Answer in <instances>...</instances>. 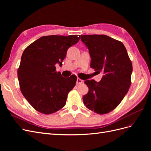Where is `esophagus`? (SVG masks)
Instances as JSON below:
<instances>
[{
  "label": "esophagus",
  "instance_id": "obj_1",
  "mask_svg": "<svg viewBox=\"0 0 151 151\" xmlns=\"http://www.w3.org/2000/svg\"><path fill=\"white\" fill-rule=\"evenodd\" d=\"M84 83V81L83 80H81L79 78H77V81H76V84L77 85H79V84H81Z\"/></svg>",
  "mask_w": 151,
  "mask_h": 151
}]
</instances>
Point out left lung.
<instances>
[{"instance_id":"left-lung-1","label":"left lung","mask_w":151,"mask_h":151,"mask_svg":"<svg viewBox=\"0 0 151 151\" xmlns=\"http://www.w3.org/2000/svg\"><path fill=\"white\" fill-rule=\"evenodd\" d=\"M88 48L91 67L103 73L101 80H87L88 93L83 99L86 108L98 114L116 108L129 91L132 64L122 42L104 35H81Z\"/></svg>"}]
</instances>
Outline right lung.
<instances>
[{
	"label": "right lung",
	"mask_w": 151,
	"mask_h": 151,
	"mask_svg": "<svg viewBox=\"0 0 151 151\" xmlns=\"http://www.w3.org/2000/svg\"><path fill=\"white\" fill-rule=\"evenodd\" d=\"M79 39L78 35L44 36L22 53L18 80L22 94L36 110L48 115L65 105L77 77H62L60 72H56L55 65H62L68 48Z\"/></svg>",
	"instance_id": "1"
}]
</instances>
